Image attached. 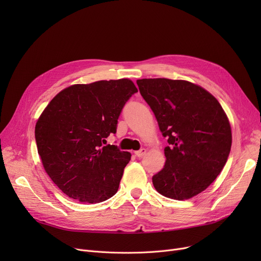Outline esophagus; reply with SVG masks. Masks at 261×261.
Returning a JSON list of instances; mask_svg holds the SVG:
<instances>
[{
	"mask_svg": "<svg viewBox=\"0 0 261 261\" xmlns=\"http://www.w3.org/2000/svg\"><path fill=\"white\" fill-rule=\"evenodd\" d=\"M146 152H147V149L142 148V149L138 150V151H135V155L139 156V158H142V156H144L146 154Z\"/></svg>",
	"mask_w": 261,
	"mask_h": 261,
	"instance_id": "34e87169",
	"label": "esophagus"
}]
</instances>
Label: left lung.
Listing matches in <instances>:
<instances>
[{"instance_id": "left-lung-1", "label": "left lung", "mask_w": 261, "mask_h": 261, "mask_svg": "<svg viewBox=\"0 0 261 261\" xmlns=\"http://www.w3.org/2000/svg\"><path fill=\"white\" fill-rule=\"evenodd\" d=\"M136 84L168 142L165 166L152 176L154 188L175 200L197 196L220 174L230 151L231 130L221 105L185 80L140 79Z\"/></svg>"}]
</instances>
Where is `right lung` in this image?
Returning <instances> with one entry per match:
<instances>
[{
    "mask_svg": "<svg viewBox=\"0 0 261 261\" xmlns=\"http://www.w3.org/2000/svg\"><path fill=\"white\" fill-rule=\"evenodd\" d=\"M136 92L129 79L74 85L55 96L39 117L38 153L53 182L71 199L99 203L117 193L131 153L105 144Z\"/></svg>",
    "mask_w": 261,
    "mask_h": 261,
    "instance_id": "add662e5",
    "label": "right lung"
}]
</instances>
